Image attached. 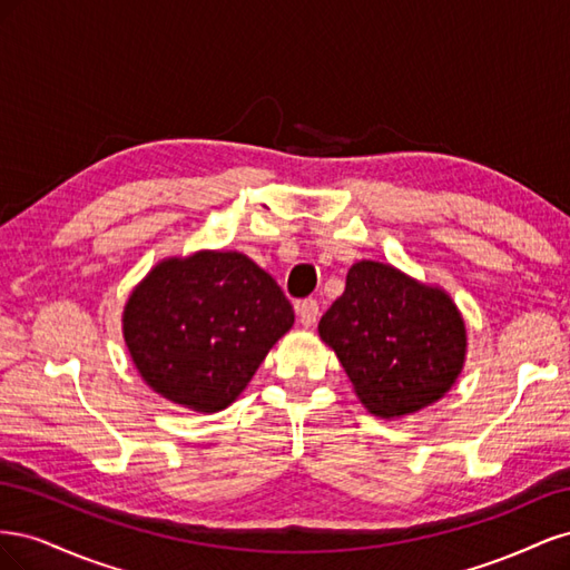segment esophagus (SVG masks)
Segmentation results:
<instances>
[{"label": "esophagus", "mask_w": 570, "mask_h": 570, "mask_svg": "<svg viewBox=\"0 0 570 570\" xmlns=\"http://www.w3.org/2000/svg\"><path fill=\"white\" fill-rule=\"evenodd\" d=\"M297 314H299V323H302L304 327H314L316 321H318V316H321L318 302H316V299H302V302L297 304Z\"/></svg>", "instance_id": "obj_1"}]
</instances>
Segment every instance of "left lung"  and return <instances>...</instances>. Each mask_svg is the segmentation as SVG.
I'll return each mask as SVG.
<instances>
[{
    "instance_id": "left-lung-1",
    "label": "left lung",
    "mask_w": 570,
    "mask_h": 570,
    "mask_svg": "<svg viewBox=\"0 0 570 570\" xmlns=\"http://www.w3.org/2000/svg\"><path fill=\"white\" fill-rule=\"evenodd\" d=\"M371 413L400 419L442 400L465 361V323L442 287L358 262L318 323Z\"/></svg>"
}]
</instances>
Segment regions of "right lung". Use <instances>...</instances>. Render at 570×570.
<instances>
[{"label": "right lung", "instance_id": "1", "mask_svg": "<svg viewBox=\"0 0 570 570\" xmlns=\"http://www.w3.org/2000/svg\"><path fill=\"white\" fill-rule=\"evenodd\" d=\"M292 323L278 283L239 252L164 258L124 308L126 347L142 381L199 413L230 406Z\"/></svg>", "mask_w": 570, "mask_h": 570}]
</instances>
